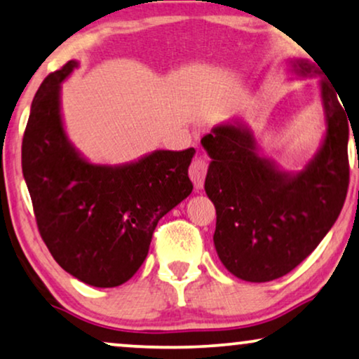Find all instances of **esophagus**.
I'll use <instances>...</instances> for the list:
<instances>
[{
	"mask_svg": "<svg viewBox=\"0 0 359 359\" xmlns=\"http://www.w3.org/2000/svg\"><path fill=\"white\" fill-rule=\"evenodd\" d=\"M205 175H208V160H205V156L198 155L189 166V178L196 189L203 188Z\"/></svg>",
	"mask_w": 359,
	"mask_h": 359,
	"instance_id": "34e87169",
	"label": "esophagus"
}]
</instances>
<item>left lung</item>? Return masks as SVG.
Masks as SVG:
<instances>
[{
	"label": "left lung",
	"instance_id": "obj_1",
	"mask_svg": "<svg viewBox=\"0 0 359 359\" xmlns=\"http://www.w3.org/2000/svg\"><path fill=\"white\" fill-rule=\"evenodd\" d=\"M313 62H287L296 78L320 76L325 132L302 170H283L264 156L253 129L242 122H224L201 139L212 158L204 189L217 214L215 252L243 281L266 283L292 271L322 242L345 203L350 116Z\"/></svg>",
	"mask_w": 359,
	"mask_h": 359
}]
</instances>
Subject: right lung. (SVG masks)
Listing matches in <instances>:
<instances>
[{"mask_svg":"<svg viewBox=\"0 0 359 359\" xmlns=\"http://www.w3.org/2000/svg\"><path fill=\"white\" fill-rule=\"evenodd\" d=\"M78 67L70 60L34 96L22 175L55 262L81 283L116 287L142 266L158 220L193 191L196 150H154L121 165L88 160L68 139L62 112V83Z\"/></svg>","mask_w":359,"mask_h":359,"instance_id":"right-lung-1","label":"right lung"}]
</instances>
